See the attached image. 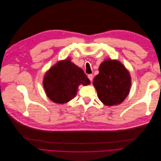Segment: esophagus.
<instances>
[{"label":"esophagus","mask_w":161,"mask_h":161,"mask_svg":"<svg viewBox=\"0 0 161 161\" xmlns=\"http://www.w3.org/2000/svg\"><path fill=\"white\" fill-rule=\"evenodd\" d=\"M88 78H89V79L91 80V82H92V79H93V75H88Z\"/></svg>","instance_id":"obj_1"}]
</instances>
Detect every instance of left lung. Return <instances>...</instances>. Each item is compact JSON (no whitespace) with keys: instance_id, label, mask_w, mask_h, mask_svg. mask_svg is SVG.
<instances>
[{"instance_id":"8db88e82","label":"left lung","mask_w":161,"mask_h":161,"mask_svg":"<svg viewBox=\"0 0 161 161\" xmlns=\"http://www.w3.org/2000/svg\"><path fill=\"white\" fill-rule=\"evenodd\" d=\"M93 80L99 100L105 105L120 104L128 96L131 77L124 66L118 60H105L99 68Z\"/></svg>"}]
</instances>
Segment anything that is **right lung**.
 <instances>
[{"mask_svg":"<svg viewBox=\"0 0 161 161\" xmlns=\"http://www.w3.org/2000/svg\"><path fill=\"white\" fill-rule=\"evenodd\" d=\"M84 71L66 59L58 62L43 78V87L47 96L56 103H65L75 98L80 85L90 84Z\"/></svg>","mask_w":161,"mask_h":161,"instance_id":"obj_1","label":"right lung"}]
</instances>
